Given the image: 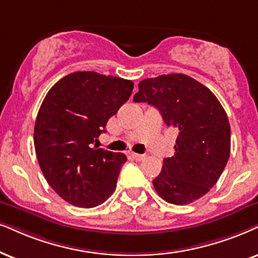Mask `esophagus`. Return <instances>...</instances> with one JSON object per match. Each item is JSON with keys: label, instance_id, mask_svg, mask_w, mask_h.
Wrapping results in <instances>:
<instances>
[{"label": "esophagus", "instance_id": "34e87169", "mask_svg": "<svg viewBox=\"0 0 258 258\" xmlns=\"http://www.w3.org/2000/svg\"><path fill=\"white\" fill-rule=\"evenodd\" d=\"M131 156L133 157V159H136V161H143V159H145V155H139V153H135L132 152Z\"/></svg>", "mask_w": 258, "mask_h": 258}]
</instances>
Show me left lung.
<instances>
[{
	"label": "left lung",
	"instance_id": "obj_1",
	"mask_svg": "<svg viewBox=\"0 0 258 258\" xmlns=\"http://www.w3.org/2000/svg\"><path fill=\"white\" fill-rule=\"evenodd\" d=\"M135 102H148L178 136L172 157L164 158L152 181L169 204L187 205L217 183L230 157L231 128L226 112L212 91L183 74L140 81Z\"/></svg>",
	"mask_w": 258,
	"mask_h": 258
}]
</instances>
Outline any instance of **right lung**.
Returning a JSON list of instances; mask_svg holds the SVG:
<instances>
[{
	"instance_id": "right-lung-1",
	"label": "right lung",
	"mask_w": 258,
	"mask_h": 258,
	"mask_svg": "<svg viewBox=\"0 0 258 258\" xmlns=\"http://www.w3.org/2000/svg\"><path fill=\"white\" fill-rule=\"evenodd\" d=\"M132 90L130 80L77 71L58 81L42 101L34 126L39 165L47 183L74 206L96 207L115 190L127 157L93 144Z\"/></svg>"
}]
</instances>
